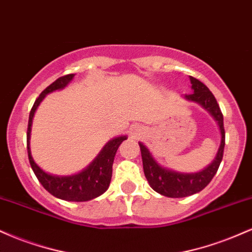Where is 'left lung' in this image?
Returning a JSON list of instances; mask_svg holds the SVG:
<instances>
[{"mask_svg": "<svg viewBox=\"0 0 252 252\" xmlns=\"http://www.w3.org/2000/svg\"><path fill=\"white\" fill-rule=\"evenodd\" d=\"M189 80L192 84L193 94H185L184 98L190 103L199 104L213 117V120L218 124L219 131H220V146L217 152L215 160L209 166L199 172L184 173L161 166L155 160L149 149L142 142H138L141 148V155H142L144 175H146L150 187L155 192L160 193L161 195L168 196V198H185V196L195 194L204 189L216 175L219 164L222 160V154H224V118H222L220 108H219L213 94L205 84L193 77H189Z\"/></svg>", "mask_w": 252, "mask_h": 252, "instance_id": "1", "label": "left lung"}]
</instances>
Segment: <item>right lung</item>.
Listing matches in <instances>:
<instances>
[{
  "label": "right lung",
  "instance_id": "1",
  "mask_svg": "<svg viewBox=\"0 0 252 252\" xmlns=\"http://www.w3.org/2000/svg\"><path fill=\"white\" fill-rule=\"evenodd\" d=\"M74 76L76 74H67V76L58 78L56 82L52 83L48 88L43 90L40 96L37 97L33 108L31 110L30 121H28L27 150L32 169H33L37 180L40 181V184L47 192H50L52 195H54L58 199H62V200L89 201L102 195L109 189L112 176V163H114L115 155H116L118 147L124 140L128 138V136L122 135L110 140L86 168H84L82 172L71 175H56L45 172L35 163L33 156H32L30 147L32 123H33V117L37 106L40 105V103L45 99V97L48 94L65 89L72 82Z\"/></svg>",
  "mask_w": 252,
  "mask_h": 252
}]
</instances>
